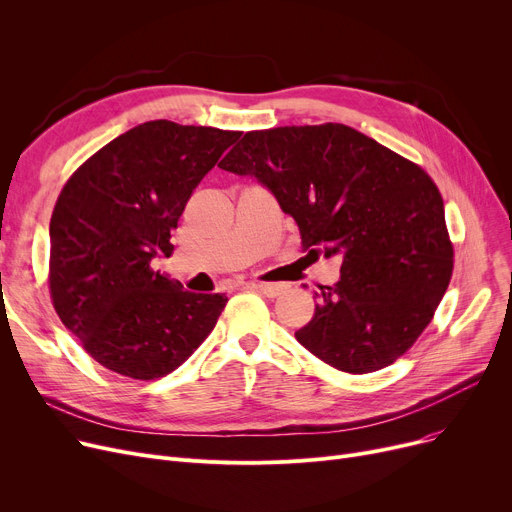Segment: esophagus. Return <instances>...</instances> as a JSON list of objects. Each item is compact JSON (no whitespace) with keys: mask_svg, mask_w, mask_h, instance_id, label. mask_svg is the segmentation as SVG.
<instances>
[{"mask_svg":"<svg viewBox=\"0 0 512 512\" xmlns=\"http://www.w3.org/2000/svg\"><path fill=\"white\" fill-rule=\"evenodd\" d=\"M249 286L259 290L261 294H265V297H270V299L280 297V294L286 290L284 284H267V282H249Z\"/></svg>","mask_w":512,"mask_h":512,"instance_id":"34e87169","label":"esophagus"}]
</instances>
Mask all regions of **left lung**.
I'll use <instances>...</instances> for the list:
<instances>
[{
	"label": "left lung",
	"instance_id": "obj_1",
	"mask_svg": "<svg viewBox=\"0 0 512 512\" xmlns=\"http://www.w3.org/2000/svg\"><path fill=\"white\" fill-rule=\"evenodd\" d=\"M222 170L255 178L297 222L309 255H340L297 340L324 363L369 373L432 321L452 276L444 201L413 161L344 124L247 132Z\"/></svg>",
	"mask_w": 512,
	"mask_h": 512
}]
</instances>
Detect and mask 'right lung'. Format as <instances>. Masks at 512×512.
I'll use <instances>...</instances> for the list:
<instances>
[{
    "mask_svg": "<svg viewBox=\"0 0 512 512\" xmlns=\"http://www.w3.org/2000/svg\"><path fill=\"white\" fill-rule=\"evenodd\" d=\"M242 132L153 120L80 166L51 215L49 288L62 324L103 367L134 380L174 371L207 338L224 294L155 272L203 176Z\"/></svg>",
    "mask_w": 512,
    "mask_h": 512,
    "instance_id": "1",
    "label": "right lung"
}]
</instances>
